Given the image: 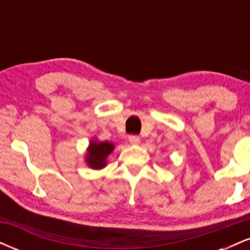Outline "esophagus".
I'll return each instance as SVG.
<instances>
[{
    "instance_id": "1",
    "label": "esophagus",
    "mask_w": 250,
    "mask_h": 250,
    "mask_svg": "<svg viewBox=\"0 0 250 250\" xmlns=\"http://www.w3.org/2000/svg\"><path fill=\"white\" fill-rule=\"evenodd\" d=\"M129 142H130V145H139L140 137L137 135H130L129 136Z\"/></svg>"
}]
</instances>
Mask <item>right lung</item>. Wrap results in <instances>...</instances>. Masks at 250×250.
Segmentation results:
<instances>
[{"label": "right lung", "instance_id": "obj_1", "mask_svg": "<svg viewBox=\"0 0 250 250\" xmlns=\"http://www.w3.org/2000/svg\"><path fill=\"white\" fill-rule=\"evenodd\" d=\"M114 150L113 143L91 142L88 149L87 163L90 168L101 169L105 166V159Z\"/></svg>", "mask_w": 250, "mask_h": 250}]
</instances>
